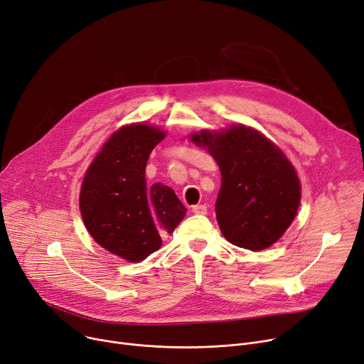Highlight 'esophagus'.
I'll return each instance as SVG.
<instances>
[{
  "label": "esophagus",
  "mask_w": 364,
  "mask_h": 364,
  "mask_svg": "<svg viewBox=\"0 0 364 364\" xmlns=\"http://www.w3.org/2000/svg\"><path fill=\"white\" fill-rule=\"evenodd\" d=\"M191 210H192V213H194V215H207V205H204V204L194 205Z\"/></svg>",
  "instance_id": "34e87169"
}]
</instances>
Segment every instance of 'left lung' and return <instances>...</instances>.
I'll use <instances>...</instances> for the list:
<instances>
[{"mask_svg":"<svg viewBox=\"0 0 364 364\" xmlns=\"http://www.w3.org/2000/svg\"><path fill=\"white\" fill-rule=\"evenodd\" d=\"M189 138L219 164L216 219L223 237L251 251L274 244L292 223L301 200L300 179L281 148L244 124Z\"/></svg>","mask_w":364,"mask_h":364,"instance_id":"left-lung-1","label":"left lung"}]
</instances>
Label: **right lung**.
Listing matches in <instances>:
<instances>
[{
	"mask_svg": "<svg viewBox=\"0 0 364 364\" xmlns=\"http://www.w3.org/2000/svg\"><path fill=\"white\" fill-rule=\"evenodd\" d=\"M166 134L132 123L107 141L85 173L79 208L91 237L127 262H142L185 218V205L163 183L146 185L145 166Z\"/></svg>",
	"mask_w": 364,
	"mask_h": 364,
	"instance_id": "obj_1",
	"label": "right lung"
}]
</instances>
